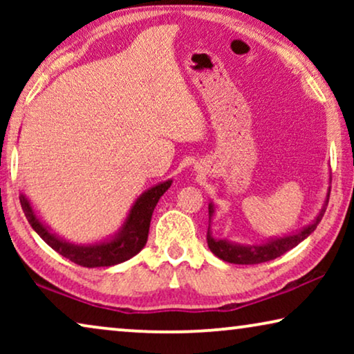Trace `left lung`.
<instances>
[{"instance_id":"1","label":"left lung","mask_w":354,"mask_h":354,"mask_svg":"<svg viewBox=\"0 0 354 354\" xmlns=\"http://www.w3.org/2000/svg\"><path fill=\"white\" fill-rule=\"evenodd\" d=\"M328 196H330V190L327 193V200L324 203V207L321 211V214L317 216V219L313 222L311 225H308L306 229H303L301 232L295 235H288L283 236V239H275L270 240L268 243L263 245H256V246H240V245H232L225 240H214L207 230L206 240H207V246L209 250L214 253L217 258H221L222 261H227V263H234V264H259V263H268V261H272L279 256H282L283 253H287L292 248H295L298 243L313 234L316 230V227L319 222H321L324 212H326V207L328 205ZM214 212V207L209 205V219Z\"/></svg>"}]
</instances>
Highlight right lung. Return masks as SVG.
<instances>
[{"instance_id":"obj_1","label":"right lung","mask_w":354,"mask_h":354,"mask_svg":"<svg viewBox=\"0 0 354 354\" xmlns=\"http://www.w3.org/2000/svg\"><path fill=\"white\" fill-rule=\"evenodd\" d=\"M172 180H167L159 185L153 187L151 190L145 192L142 196L135 201V205L130 209V214L125 221L124 229L120 234L111 241H104V243L91 245V246H79L66 243L64 240H59L51 232H48L45 225L37 219L33 214L30 203L27 198L21 195V206L26 214L28 224L32 229L51 246L53 250L57 251L61 256H64L72 263L82 266V268H108V266H114L119 263H124L142 251V248L147 245L148 240V230L149 222H151V216L154 207H156L159 198H161L169 187H171Z\"/></svg>"}]
</instances>
